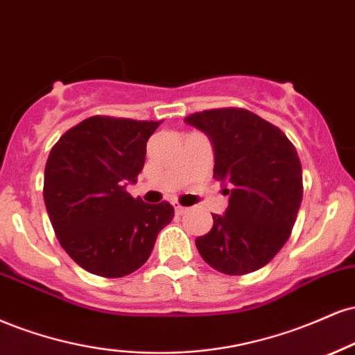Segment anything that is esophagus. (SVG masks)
I'll use <instances>...</instances> for the list:
<instances>
[{
  "mask_svg": "<svg viewBox=\"0 0 355 355\" xmlns=\"http://www.w3.org/2000/svg\"><path fill=\"white\" fill-rule=\"evenodd\" d=\"M173 206H174V211H176L178 216L184 214V212H186V207L181 206V204H179V202H173Z\"/></svg>",
  "mask_w": 355,
  "mask_h": 355,
  "instance_id": "34e87169",
  "label": "esophagus"
}]
</instances>
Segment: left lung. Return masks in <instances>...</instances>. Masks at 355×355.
<instances>
[{
  "instance_id": "obj_1",
  "label": "left lung",
  "mask_w": 355,
  "mask_h": 355,
  "mask_svg": "<svg viewBox=\"0 0 355 355\" xmlns=\"http://www.w3.org/2000/svg\"><path fill=\"white\" fill-rule=\"evenodd\" d=\"M209 136L214 179L229 194L196 248L211 268L243 276L264 268L293 231L302 202V166L277 126L241 107L194 112L184 119Z\"/></svg>"
}]
</instances>
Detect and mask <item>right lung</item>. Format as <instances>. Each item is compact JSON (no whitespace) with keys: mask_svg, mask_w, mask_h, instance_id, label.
I'll return each instance as SVG.
<instances>
[{"mask_svg":"<svg viewBox=\"0 0 355 355\" xmlns=\"http://www.w3.org/2000/svg\"><path fill=\"white\" fill-rule=\"evenodd\" d=\"M159 124L93 116L68 129L49 153L46 211L61 248L87 272H135L174 218L169 202L148 204L126 191L143 171L146 144Z\"/></svg>","mask_w":355,"mask_h":355,"instance_id":"right-lung-1","label":"right lung"}]
</instances>
